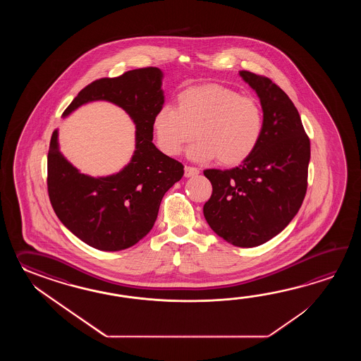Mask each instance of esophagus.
<instances>
[{"mask_svg":"<svg viewBox=\"0 0 361 361\" xmlns=\"http://www.w3.org/2000/svg\"><path fill=\"white\" fill-rule=\"evenodd\" d=\"M199 173L200 170L197 168H193V166H185L184 168V177H193V176H197Z\"/></svg>","mask_w":361,"mask_h":361,"instance_id":"1","label":"esophagus"}]
</instances>
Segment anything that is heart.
Returning a JSON list of instances; mask_svg holds the SVG:
<instances>
[{
  "mask_svg": "<svg viewBox=\"0 0 361 361\" xmlns=\"http://www.w3.org/2000/svg\"><path fill=\"white\" fill-rule=\"evenodd\" d=\"M152 126L157 146L168 156L180 154L196 134L199 140L190 151L193 159L236 166L259 146L264 115L254 98L223 85L205 84L179 92L176 108H160Z\"/></svg>",
  "mask_w": 361,
  "mask_h": 361,
  "instance_id": "1",
  "label": "heart"
}]
</instances>
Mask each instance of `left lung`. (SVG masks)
Returning <instances> with one entry per match:
<instances>
[{
	"label": "left lung",
	"instance_id": "left-lung-1",
	"mask_svg": "<svg viewBox=\"0 0 361 361\" xmlns=\"http://www.w3.org/2000/svg\"><path fill=\"white\" fill-rule=\"evenodd\" d=\"M261 100L264 130L245 162L207 169L213 193L204 215L218 236L240 247L275 238L298 213L306 196L310 139L292 100L269 77L240 71Z\"/></svg>",
	"mask_w": 361,
	"mask_h": 361
}]
</instances>
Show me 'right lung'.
<instances>
[{"label": "right lung", "mask_w": 361, "mask_h": 361, "mask_svg": "<svg viewBox=\"0 0 361 361\" xmlns=\"http://www.w3.org/2000/svg\"><path fill=\"white\" fill-rule=\"evenodd\" d=\"M162 72L133 69L85 86L63 117L85 103L107 100L135 123V151L121 171L108 177L85 176L66 160L58 130L47 154V192L61 222L87 245L117 252L135 245L152 230L165 192L183 177V165L154 143V117L164 104Z\"/></svg>", "instance_id": "1"}]
</instances>
